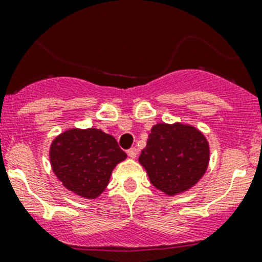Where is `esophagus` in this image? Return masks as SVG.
<instances>
[{
  "mask_svg": "<svg viewBox=\"0 0 262 262\" xmlns=\"http://www.w3.org/2000/svg\"><path fill=\"white\" fill-rule=\"evenodd\" d=\"M137 155H138V150H137V148L132 147L130 149H128V156L130 158H136Z\"/></svg>",
  "mask_w": 262,
  "mask_h": 262,
  "instance_id": "obj_1",
  "label": "esophagus"
}]
</instances>
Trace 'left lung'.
Returning a JSON list of instances; mask_svg holds the SVG:
<instances>
[{
    "instance_id": "obj_1",
    "label": "left lung",
    "mask_w": 262,
    "mask_h": 262,
    "mask_svg": "<svg viewBox=\"0 0 262 262\" xmlns=\"http://www.w3.org/2000/svg\"><path fill=\"white\" fill-rule=\"evenodd\" d=\"M209 143L189 124L158 123L152 126L139 156L150 184L173 196L194 186L209 163Z\"/></svg>"
}]
</instances>
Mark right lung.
I'll return each instance as SVG.
<instances>
[{
	"label": "right lung",
	"mask_w": 262,
	"mask_h": 262,
	"mask_svg": "<svg viewBox=\"0 0 262 262\" xmlns=\"http://www.w3.org/2000/svg\"><path fill=\"white\" fill-rule=\"evenodd\" d=\"M53 172L66 189L86 199L99 196L113 170L126 158L110 134L96 128L63 132L50 144Z\"/></svg>",
	"instance_id": "right-lung-1"
}]
</instances>
